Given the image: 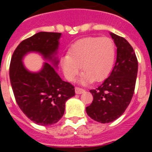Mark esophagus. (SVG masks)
<instances>
[{
    "instance_id": "34e87169",
    "label": "esophagus",
    "mask_w": 152,
    "mask_h": 152,
    "mask_svg": "<svg viewBox=\"0 0 152 152\" xmlns=\"http://www.w3.org/2000/svg\"><path fill=\"white\" fill-rule=\"evenodd\" d=\"M75 91H76V94H82L83 93V91H84V90H83V88H78V87H76V88H75Z\"/></svg>"
}]
</instances>
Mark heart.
<instances>
[{
  "label": "heart",
  "instance_id": "obj_1",
  "mask_svg": "<svg viewBox=\"0 0 152 152\" xmlns=\"http://www.w3.org/2000/svg\"><path fill=\"white\" fill-rule=\"evenodd\" d=\"M86 74H87L88 76H90V77L94 76V73H93V72H91L90 71H88V70H86Z\"/></svg>",
  "mask_w": 152,
  "mask_h": 152
}]
</instances>
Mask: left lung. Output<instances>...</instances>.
<instances>
[{
  "instance_id": "8db88e82",
  "label": "left lung",
  "mask_w": 152,
  "mask_h": 152,
  "mask_svg": "<svg viewBox=\"0 0 152 152\" xmlns=\"http://www.w3.org/2000/svg\"><path fill=\"white\" fill-rule=\"evenodd\" d=\"M61 33L39 32L16 47L11 59L9 77L15 101L25 115L35 124L57 123L64 113L65 102L75 95L74 87L62 80L56 71ZM39 52L45 60L40 71L31 73L23 64L29 52Z\"/></svg>"
}]
</instances>
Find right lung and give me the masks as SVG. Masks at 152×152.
I'll use <instances>...</instances> for the list:
<instances>
[{
    "instance_id": "add662e5",
    "label": "right lung",
    "mask_w": 152,
    "mask_h": 152,
    "mask_svg": "<svg viewBox=\"0 0 152 152\" xmlns=\"http://www.w3.org/2000/svg\"><path fill=\"white\" fill-rule=\"evenodd\" d=\"M117 46V59L110 76L90 92L92 103L86 107L88 115L100 123L112 122L129 105L136 85L138 62L134 50L125 39L110 34Z\"/></svg>"
}]
</instances>
